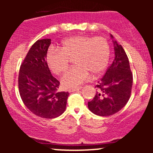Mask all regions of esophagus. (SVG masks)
<instances>
[{
	"mask_svg": "<svg viewBox=\"0 0 153 153\" xmlns=\"http://www.w3.org/2000/svg\"><path fill=\"white\" fill-rule=\"evenodd\" d=\"M82 88V87H77V88H71L68 90L69 92H74V91H77L80 90Z\"/></svg>",
	"mask_w": 153,
	"mask_h": 153,
	"instance_id": "34e87169",
	"label": "esophagus"
}]
</instances>
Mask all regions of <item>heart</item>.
I'll return each mask as SVG.
<instances>
[{
	"instance_id": "obj_1",
	"label": "heart",
	"mask_w": 153,
	"mask_h": 153,
	"mask_svg": "<svg viewBox=\"0 0 153 153\" xmlns=\"http://www.w3.org/2000/svg\"><path fill=\"white\" fill-rule=\"evenodd\" d=\"M110 46L102 36L85 35L71 36L62 40L58 49H50L46 56L48 68L54 74L60 75L68 69L70 59L76 65L62 77L61 82L66 88L77 87L94 75L101 74L108 66Z\"/></svg>"
}]
</instances>
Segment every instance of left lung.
I'll return each instance as SVG.
<instances>
[{"instance_id": "8db88e82", "label": "left lung", "mask_w": 153, "mask_h": 153, "mask_svg": "<svg viewBox=\"0 0 153 153\" xmlns=\"http://www.w3.org/2000/svg\"><path fill=\"white\" fill-rule=\"evenodd\" d=\"M114 43V59L98 82L94 99L88 103L89 110L101 117L113 115L127 104L130 98L133 76L129 59L122 45L110 34Z\"/></svg>"}]
</instances>
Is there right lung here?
Segmentation results:
<instances>
[{
	"mask_svg": "<svg viewBox=\"0 0 153 153\" xmlns=\"http://www.w3.org/2000/svg\"><path fill=\"white\" fill-rule=\"evenodd\" d=\"M50 39H39L28 52L20 67L19 90L30 111L42 118L54 119L65 111L69 93L58 92L59 82L52 75L46 62Z\"/></svg>",
	"mask_w": 153,
	"mask_h": 153,
	"instance_id": "add662e5",
	"label": "right lung"
}]
</instances>
